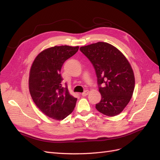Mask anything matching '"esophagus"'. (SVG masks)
Instances as JSON below:
<instances>
[{
  "mask_svg": "<svg viewBox=\"0 0 160 160\" xmlns=\"http://www.w3.org/2000/svg\"><path fill=\"white\" fill-rule=\"evenodd\" d=\"M89 94V91L88 90H85L83 93H82V96H86Z\"/></svg>",
  "mask_w": 160,
  "mask_h": 160,
  "instance_id": "esophagus-1",
  "label": "esophagus"
}]
</instances>
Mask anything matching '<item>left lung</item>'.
Masks as SVG:
<instances>
[{
    "mask_svg": "<svg viewBox=\"0 0 160 160\" xmlns=\"http://www.w3.org/2000/svg\"><path fill=\"white\" fill-rule=\"evenodd\" d=\"M81 52L93 65L101 95L95 108L108 116L119 114L132 98L135 77L129 62L117 48L98 42L81 47Z\"/></svg>",
    "mask_w": 160,
    "mask_h": 160,
    "instance_id": "1",
    "label": "left lung"
}]
</instances>
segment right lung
<instances>
[{
  "label": "right lung",
  "instance_id": "add662e5",
  "mask_svg": "<svg viewBox=\"0 0 160 160\" xmlns=\"http://www.w3.org/2000/svg\"><path fill=\"white\" fill-rule=\"evenodd\" d=\"M79 47L55 46L42 51L31 66L28 80L34 102L43 113L57 120L63 119L73 111L77 98L62 86L61 67L78 51Z\"/></svg>",
  "mask_w": 160,
  "mask_h": 160
}]
</instances>
